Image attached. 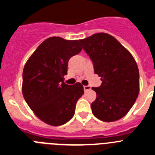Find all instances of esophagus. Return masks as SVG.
I'll return each instance as SVG.
<instances>
[{
  "instance_id": "34e87169",
  "label": "esophagus",
  "mask_w": 155,
  "mask_h": 155,
  "mask_svg": "<svg viewBox=\"0 0 155 155\" xmlns=\"http://www.w3.org/2000/svg\"><path fill=\"white\" fill-rule=\"evenodd\" d=\"M89 89H91V87H90L89 85H84V91H87V90H89Z\"/></svg>"
}]
</instances>
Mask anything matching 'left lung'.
<instances>
[{"mask_svg":"<svg viewBox=\"0 0 155 155\" xmlns=\"http://www.w3.org/2000/svg\"><path fill=\"white\" fill-rule=\"evenodd\" d=\"M80 42L91 59L102 84L91 89L97 97L91 104L95 117L105 122L123 118L139 94V70L131 53L106 33L94 34Z\"/></svg>","mask_w":155,"mask_h":155,"instance_id":"left-lung-1","label":"left lung"}]
</instances>
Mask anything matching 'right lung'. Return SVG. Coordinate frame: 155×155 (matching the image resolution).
Returning a JSON list of instances; mask_svg holds the SVG:
<instances>
[{
  "label": "right lung",
  "mask_w": 155,
  "mask_h": 155,
  "mask_svg": "<svg viewBox=\"0 0 155 155\" xmlns=\"http://www.w3.org/2000/svg\"><path fill=\"white\" fill-rule=\"evenodd\" d=\"M81 50L78 40L51 37L39 45L25 65L23 96L35 116L49 125L69 121L84 94L81 83L69 85L64 82L68 61Z\"/></svg>",
  "instance_id": "add662e5"
}]
</instances>
